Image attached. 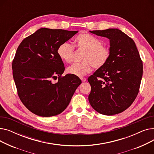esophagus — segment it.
Instances as JSON below:
<instances>
[{"label":"esophagus","mask_w":154,"mask_h":154,"mask_svg":"<svg viewBox=\"0 0 154 154\" xmlns=\"http://www.w3.org/2000/svg\"><path fill=\"white\" fill-rule=\"evenodd\" d=\"M80 79H81L82 82H85L86 81V80H87L85 78H80Z\"/></svg>","instance_id":"esophagus-1"}]
</instances>
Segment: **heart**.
I'll use <instances>...</instances> for the list:
<instances>
[{
  "instance_id": "1",
  "label": "heart",
  "mask_w": 154,
  "mask_h": 154,
  "mask_svg": "<svg viewBox=\"0 0 154 154\" xmlns=\"http://www.w3.org/2000/svg\"><path fill=\"white\" fill-rule=\"evenodd\" d=\"M75 46L77 49L85 52L83 63H74L67 69L69 74L81 77L92 70L100 69L106 65L110 58V52L108 48L103 46L101 40L87 33H82L74 39ZM59 58L65 62L69 63L72 60L74 47L67 42L59 45L57 48Z\"/></svg>"
}]
</instances>
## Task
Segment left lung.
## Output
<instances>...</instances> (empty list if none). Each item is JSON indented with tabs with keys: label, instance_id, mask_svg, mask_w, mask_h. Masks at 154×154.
I'll return each mask as SVG.
<instances>
[{
	"label": "left lung",
	"instance_id": "obj_1",
	"mask_svg": "<svg viewBox=\"0 0 154 154\" xmlns=\"http://www.w3.org/2000/svg\"><path fill=\"white\" fill-rule=\"evenodd\" d=\"M90 32L110 40V58L88 78V100L101 114L113 116L131 106L139 91L143 64L134 40L118 29Z\"/></svg>",
	"mask_w": 154,
	"mask_h": 154
}]
</instances>
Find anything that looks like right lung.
Listing matches in <instances>:
<instances>
[{
    "label": "right lung",
    "mask_w": 154,
    "mask_h": 154,
    "mask_svg": "<svg viewBox=\"0 0 154 154\" xmlns=\"http://www.w3.org/2000/svg\"><path fill=\"white\" fill-rule=\"evenodd\" d=\"M77 32L41 28L18 47L12 62L13 77L20 100L34 114L47 117L60 114L82 83L69 74L62 77L64 64L57 54L59 45ZM57 76L58 82L52 83Z\"/></svg>",
    "instance_id": "1"
}]
</instances>
